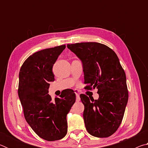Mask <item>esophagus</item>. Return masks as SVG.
Wrapping results in <instances>:
<instances>
[{"label":"esophagus","mask_w":148,"mask_h":148,"mask_svg":"<svg viewBox=\"0 0 148 148\" xmlns=\"http://www.w3.org/2000/svg\"><path fill=\"white\" fill-rule=\"evenodd\" d=\"M75 93H76V101L77 102H79L80 101L79 94L77 91H75Z\"/></svg>","instance_id":"34e87169"}]
</instances>
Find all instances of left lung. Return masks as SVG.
<instances>
[{
    "label": "left lung",
    "instance_id": "8db88e82",
    "mask_svg": "<svg viewBox=\"0 0 148 148\" xmlns=\"http://www.w3.org/2000/svg\"><path fill=\"white\" fill-rule=\"evenodd\" d=\"M80 59L86 89H98L97 100L80 95L84 119L92 136L106 138L116 132L122 121L129 98L126 75L116 53L97 42L68 44Z\"/></svg>",
    "mask_w": 148,
    "mask_h": 148
}]
</instances>
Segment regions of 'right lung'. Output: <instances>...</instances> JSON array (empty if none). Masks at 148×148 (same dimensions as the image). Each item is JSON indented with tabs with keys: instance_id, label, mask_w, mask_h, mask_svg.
Segmentation results:
<instances>
[{
	"instance_id": "obj_1",
	"label": "right lung",
	"mask_w": 148,
	"mask_h": 148,
	"mask_svg": "<svg viewBox=\"0 0 148 148\" xmlns=\"http://www.w3.org/2000/svg\"><path fill=\"white\" fill-rule=\"evenodd\" d=\"M66 46L37 51L23 62L19 74L18 95L24 116L38 136L47 141L62 138L67 132L66 116L76 101L73 90L66 89L52 100L49 83L54 82L53 64Z\"/></svg>"
}]
</instances>
